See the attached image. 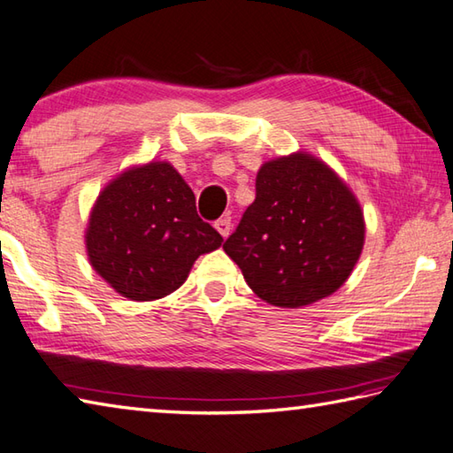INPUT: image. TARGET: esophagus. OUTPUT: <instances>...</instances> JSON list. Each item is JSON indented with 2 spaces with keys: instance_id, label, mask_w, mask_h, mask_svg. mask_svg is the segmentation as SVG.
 <instances>
[{
  "instance_id": "obj_1",
  "label": "esophagus",
  "mask_w": 453,
  "mask_h": 453,
  "mask_svg": "<svg viewBox=\"0 0 453 453\" xmlns=\"http://www.w3.org/2000/svg\"><path fill=\"white\" fill-rule=\"evenodd\" d=\"M215 228L219 230L220 236L226 238V236L230 234V228H233V223H230V219H228V217H223V219H219V220H217V223H215Z\"/></svg>"
}]
</instances>
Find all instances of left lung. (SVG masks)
<instances>
[{"mask_svg":"<svg viewBox=\"0 0 453 453\" xmlns=\"http://www.w3.org/2000/svg\"><path fill=\"white\" fill-rule=\"evenodd\" d=\"M365 242L359 203L307 153L278 157L256 175V199L223 244L264 302L302 307L335 292Z\"/></svg>","mask_w":453,"mask_h":453,"instance_id":"8db88e82","label":"left lung"}]
</instances>
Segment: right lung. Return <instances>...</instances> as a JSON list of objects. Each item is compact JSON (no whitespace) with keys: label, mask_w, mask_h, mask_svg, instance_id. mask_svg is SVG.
Segmentation results:
<instances>
[{"label":"right lung","mask_w":453,"mask_h":453,"mask_svg":"<svg viewBox=\"0 0 453 453\" xmlns=\"http://www.w3.org/2000/svg\"><path fill=\"white\" fill-rule=\"evenodd\" d=\"M220 242L223 236L197 215L191 187L165 161L114 179L94 204L87 230L92 268L135 302L175 292L193 262Z\"/></svg>","instance_id":"add662e5"}]
</instances>
